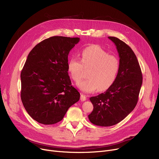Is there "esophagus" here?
Returning a JSON list of instances; mask_svg holds the SVG:
<instances>
[{
	"instance_id": "esophagus-1",
	"label": "esophagus",
	"mask_w": 159,
	"mask_h": 159,
	"mask_svg": "<svg viewBox=\"0 0 159 159\" xmlns=\"http://www.w3.org/2000/svg\"><path fill=\"white\" fill-rule=\"evenodd\" d=\"M87 99L86 96L84 94H80V101H85Z\"/></svg>"
}]
</instances>
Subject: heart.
<instances>
[{
  "mask_svg": "<svg viewBox=\"0 0 159 159\" xmlns=\"http://www.w3.org/2000/svg\"><path fill=\"white\" fill-rule=\"evenodd\" d=\"M81 61L73 57L67 64L71 79L79 82L84 76V68L88 70L87 79L78 82L79 88L85 93H93L97 89L102 91L110 88L115 82L119 71L118 58L109 55L98 45L85 48L80 53Z\"/></svg>",
  "mask_w": 159,
  "mask_h": 159,
  "instance_id": "obj_1",
  "label": "heart"
}]
</instances>
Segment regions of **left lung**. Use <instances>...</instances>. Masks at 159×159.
<instances>
[{
  "label": "left lung",
  "mask_w": 159,
  "mask_h": 159,
  "mask_svg": "<svg viewBox=\"0 0 159 159\" xmlns=\"http://www.w3.org/2000/svg\"><path fill=\"white\" fill-rule=\"evenodd\" d=\"M115 44L120 58V68L113 85L104 93L89 100L93 110L89 121L99 126H111L122 121L135 107L143 84V74L135 54L123 41L108 37Z\"/></svg>",
  "instance_id": "obj_1"
}]
</instances>
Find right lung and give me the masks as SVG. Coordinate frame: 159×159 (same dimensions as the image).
<instances>
[{
    "mask_svg": "<svg viewBox=\"0 0 159 159\" xmlns=\"http://www.w3.org/2000/svg\"><path fill=\"white\" fill-rule=\"evenodd\" d=\"M78 37L54 36L37 44L30 52L20 74L21 100L32 119L50 125L62 120L80 99L71 85L67 64Z\"/></svg>",
    "mask_w": 159,
    "mask_h": 159,
    "instance_id": "right-lung-1",
    "label": "right lung"
}]
</instances>
